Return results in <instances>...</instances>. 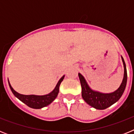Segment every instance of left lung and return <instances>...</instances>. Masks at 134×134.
<instances>
[{"label":"left lung","mask_w":134,"mask_h":134,"mask_svg":"<svg viewBox=\"0 0 134 134\" xmlns=\"http://www.w3.org/2000/svg\"><path fill=\"white\" fill-rule=\"evenodd\" d=\"M121 59L124 67V79L119 88L113 93H102L91 89L83 76L80 73H79V79L82 87V97L85 102L90 106L94 107L96 109H105L115 103L122 96L127 84V75L126 66L122 56Z\"/></svg>","instance_id":"left-lung-1"}]
</instances>
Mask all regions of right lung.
Segmentation results:
<instances>
[{
    "instance_id": "add662e5",
    "label": "right lung",
    "mask_w": 134,
    "mask_h": 134,
    "mask_svg": "<svg viewBox=\"0 0 134 134\" xmlns=\"http://www.w3.org/2000/svg\"><path fill=\"white\" fill-rule=\"evenodd\" d=\"M65 76L64 75L61 79L59 80L56 86L54 88L51 93L49 94H45V95H35V94H30V95H25V94H21L20 93H17L15 90L13 88V87L10 85V82H9V85L10 86V88L11 90L12 93H13L14 95L16 97L17 99H19L21 101L24 103L25 105H27L28 107H31L33 109H41L43 107L48 106L50 103L55 100V98L57 97V96L58 94L59 93V87L64 80Z\"/></svg>"
}]
</instances>
